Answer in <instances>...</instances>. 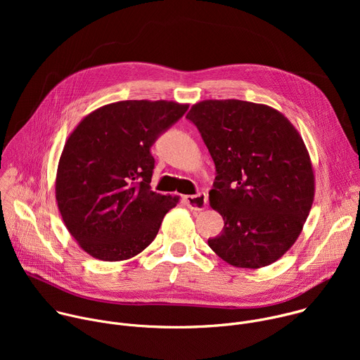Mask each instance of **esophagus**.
Returning a JSON list of instances; mask_svg holds the SVG:
<instances>
[{"label":"esophagus","instance_id":"obj_1","mask_svg":"<svg viewBox=\"0 0 360 360\" xmlns=\"http://www.w3.org/2000/svg\"><path fill=\"white\" fill-rule=\"evenodd\" d=\"M186 207L192 211H203L208 205V196L205 193H198V195H188L184 198Z\"/></svg>","mask_w":360,"mask_h":360}]
</instances>
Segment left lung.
<instances>
[{
	"label": "left lung",
	"mask_w": 360,
	"mask_h": 360,
	"mask_svg": "<svg viewBox=\"0 0 360 360\" xmlns=\"http://www.w3.org/2000/svg\"><path fill=\"white\" fill-rule=\"evenodd\" d=\"M192 121L215 162L211 207L224 232L208 239L226 264L259 269L276 262L299 238L315 198L309 152L278 110L239 99L193 104Z\"/></svg>",
	"instance_id": "left-lung-1"
}]
</instances>
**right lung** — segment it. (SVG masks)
<instances>
[{
    "instance_id": "obj_1",
    "label": "right lung",
    "mask_w": 360,
    "mask_h": 360,
    "mask_svg": "<svg viewBox=\"0 0 360 360\" xmlns=\"http://www.w3.org/2000/svg\"><path fill=\"white\" fill-rule=\"evenodd\" d=\"M188 104L120 101L81 120L65 141L56 178L63 221L92 258H134L153 239L179 196L150 191L149 148L176 122Z\"/></svg>"
}]
</instances>
